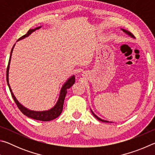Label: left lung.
I'll use <instances>...</instances> for the list:
<instances>
[{
  "mask_svg": "<svg viewBox=\"0 0 155 155\" xmlns=\"http://www.w3.org/2000/svg\"><path fill=\"white\" fill-rule=\"evenodd\" d=\"M122 29V31H123V32L124 33H125L126 34H127V35H128V36H130V38H135V36L133 35L132 33H131L130 32H129V31H127V30H125V29H124V28H121ZM91 113H92V114L94 115V116L96 117V119H98V120H100V121H101V122H111V123H112V122H109V121H107V120H103V119H101V118H100V117H98V116H97V115L94 114V113L92 111V110L91 109Z\"/></svg>",
  "mask_w": 155,
  "mask_h": 155,
  "instance_id": "8db88e82",
  "label": "left lung"
}]
</instances>
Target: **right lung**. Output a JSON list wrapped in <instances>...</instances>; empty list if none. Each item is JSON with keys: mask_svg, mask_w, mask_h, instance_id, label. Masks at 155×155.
<instances>
[{"mask_svg": "<svg viewBox=\"0 0 155 155\" xmlns=\"http://www.w3.org/2000/svg\"><path fill=\"white\" fill-rule=\"evenodd\" d=\"M41 28V27H38L35 28L34 29H29L27 34H25V35H23L21 37V38H20L18 40V41L22 40V39H25V38H27L28 36H29V35H31V34L33 32H34L35 30L39 29V28ZM15 44L14 45V46H13V48L12 49L11 54H10L9 63H8V66H7V84H8L9 90H10V91H11L12 98H14L15 104H17L18 107L19 108V109L20 110L21 112H22L23 114L27 115V117H31V118H32V119L37 120H40V121L46 122V121H51V120L57 118V117L61 114L62 110H63V107H64V103L65 95H66V94L68 92V89H69L70 87H72L73 84L74 83L75 77L74 75L72 76V77L70 78H68L66 82L64 84V85L62 86V87L61 89V91H60V94H59L58 101H57L55 105H54L51 109L48 110V111H32V110H30L27 108H26V107L23 106L22 104H20L19 102H18V100L16 99V98H15V96L14 95V94H13V92H12V90L11 87H10V85L9 83V65H10V61H11L12 52H13V50H14V48L15 46Z\"/></svg>", "mask_w": 155, "mask_h": 155, "instance_id": "right-lung-1", "label": "right lung"}]
</instances>
